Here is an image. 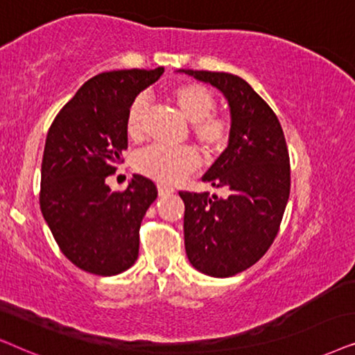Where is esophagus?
I'll return each mask as SVG.
<instances>
[{
    "label": "esophagus",
    "mask_w": 355,
    "mask_h": 355,
    "mask_svg": "<svg viewBox=\"0 0 355 355\" xmlns=\"http://www.w3.org/2000/svg\"><path fill=\"white\" fill-rule=\"evenodd\" d=\"M157 191H159V196H168V195H172V193H173V188L159 185L157 187Z\"/></svg>",
    "instance_id": "34e87169"
}]
</instances>
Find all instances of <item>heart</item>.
<instances>
[{
    "label": "heart",
    "mask_w": 355,
    "mask_h": 355,
    "mask_svg": "<svg viewBox=\"0 0 355 355\" xmlns=\"http://www.w3.org/2000/svg\"><path fill=\"white\" fill-rule=\"evenodd\" d=\"M172 101L188 121L193 123L191 133L196 144L207 155L224 153L232 138V123L225 115L216 113L217 98L211 89L198 83H185L173 87ZM148 113L146 97H136L126 113V135L139 141L144 135V120ZM200 159L191 148H165L149 146L135 159V167L141 175L162 185H173L195 172Z\"/></svg>",
    "instance_id": "obj_1"
}]
</instances>
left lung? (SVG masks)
I'll list each match as a JSON object with an SVG mask.
<instances>
[{
    "instance_id": "8db88e82",
    "label": "left lung",
    "mask_w": 355,
    "mask_h": 355,
    "mask_svg": "<svg viewBox=\"0 0 355 355\" xmlns=\"http://www.w3.org/2000/svg\"><path fill=\"white\" fill-rule=\"evenodd\" d=\"M224 94L232 138L202 177L225 196L180 191L187 257L198 271L230 277L253 266L276 239L291 193L284 131L272 108L242 78L180 69Z\"/></svg>"
}]
</instances>
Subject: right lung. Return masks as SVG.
I'll list each match as a JSON object with an SVG mask.
<instances>
[{"label":"right lung","instance_id":"add662e5","mask_svg":"<svg viewBox=\"0 0 355 355\" xmlns=\"http://www.w3.org/2000/svg\"><path fill=\"white\" fill-rule=\"evenodd\" d=\"M162 73L160 66L94 76L61 108L46 135L42 214L64 257L86 272L115 276L138 259L141 220L157 188L138 173L125 191H112L105 180L128 148L131 102Z\"/></svg>","mask_w":355,"mask_h":355}]
</instances>
